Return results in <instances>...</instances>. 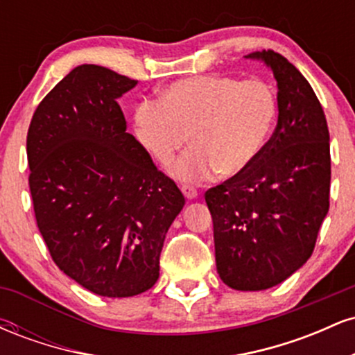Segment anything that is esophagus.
<instances>
[{
    "instance_id": "34e87169",
    "label": "esophagus",
    "mask_w": 355,
    "mask_h": 355,
    "mask_svg": "<svg viewBox=\"0 0 355 355\" xmlns=\"http://www.w3.org/2000/svg\"><path fill=\"white\" fill-rule=\"evenodd\" d=\"M182 193L185 195L187 200H193V198H197L198 191H197V189H193L191 185H182Z\"/></svg>"
}]
</instances>
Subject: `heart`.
<instances>
[{
	"label": "heart",
	"mask_w": 355,
	"mask_h": 355,
	"mask_svg": "<svg viewBox=\"0 0 355 355\" xmlns=\"http://www.w3.org/2000/svg\"><path fill=\"white\" fill-rule=\"evenodd\" d=\"M277 95L263 80L202 75L173 81L162 100L133 112V132L157 162L166 164L190 140L191 148L168 166L178 180L234 178L255 164L274 133Z\"/></svg>",
	"instance_id": "heart-1"
}]
</instances>
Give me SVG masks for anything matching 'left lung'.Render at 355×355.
Instances as JSON below:
<instances>
[{
  "label": "left lung",
  "instance_id": "left-lung-1",
  "mask_svg": "<svg viewBox=\"0 0 355 355\" xmlns=\"http://www.w3.org/2000/svg\"><path fill=\"white\" fill-rule=\"evenodd\" d=\"M277 81L275 132L255 164L207 190L217 272L235 291L282 284L311 259L329 211L331 145L309 81L279 53L255 51Z\"/></svg>",
  "mask_w": 355,
  "mask_h": 355
}]
</instances>
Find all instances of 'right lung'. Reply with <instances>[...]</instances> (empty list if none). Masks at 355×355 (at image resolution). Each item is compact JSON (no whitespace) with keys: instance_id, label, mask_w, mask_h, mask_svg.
Wrapping results in <instances>:
<instances>
[{"instance_id":"1","label":"right lung","mask_w":355,"mask_h":355,"mask_svg":"<svg viewBox=\"0 0 355 355\" xmlns=\"http://www.w3.org/2000/svg\"><path fill=\"white\" fill-rule=\"evenodd\" d=\"M137 80L80 64L44 96L26 138L40 234L63 274L101 297H133L160 275L185 198L126 133L118 98Z\"/></svg>"}]
</instances>
